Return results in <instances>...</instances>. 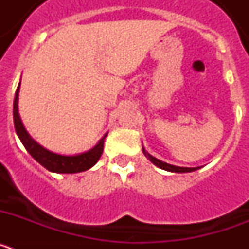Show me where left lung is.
Here are the masks:
<instances>
[{"label":"left lung","instance_id":"1","mask_svg":"<svg viewBox=\"0 0 249 249\" xmlns=\"http://www.w3.org/2000/svg\"><path fill=\"white\" fill-rule=\"evenodd\" d=\"M142 151H143L144 156H146V157L148 158L152 163L155 164V166H157L158 168H160V169H164V171H168V172L187 173V172H193V171H197V169L201 168V167H178V166H173V164L166 163V162H163V160H160L158 158L151 156L148 152L144 149V147H142Z\"/></svg>","mask_w":249,"mask_h":249}]
</instances>
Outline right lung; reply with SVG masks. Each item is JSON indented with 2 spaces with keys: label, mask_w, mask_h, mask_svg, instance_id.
I'll return each mask as SVG.
<instances>
[{
  "label": "right lung",
  "mask_w": 249,
  "mask_h": 249,
  "mask_svg": "<svg viewBox=\"0 0 249 249\" xmlns=\"http://www.w3.org/2000/svg\"><path fill=\"white\" fill-rule=\"evenodd\" d=\"M19 87H21V82L18 83L16 94H15V101H13V123H15V129H16V133L18 136L19 141L22 142V144L25 146L28 153L41 166L48 169L50 172L54 173H78L92 168L94 164L97 163L103 152V144H105L107 133L98 141L96 146L92 147L89 151L78 153V155H61V153H56V152H52L50 149L45 148V147L37 143L36 141L31 137L30 133L26 131L23 123H22L21 117H19Z\"/></svg>",
  "instance_id": "right-lung-1"
}]
</instances>
